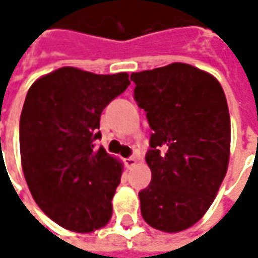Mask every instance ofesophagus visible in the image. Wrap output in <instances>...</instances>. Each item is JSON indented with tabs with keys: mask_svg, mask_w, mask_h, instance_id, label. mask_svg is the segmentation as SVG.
Returning <instances> with one entry per match:
<instances>
[{
	"mask_svg": "<svg viewBox=\"0 0 258 258\" xmlns=\"http://www.w3.org/2000/svg\"><path fill=\"white\" fill-rule=\"evenodd\" d=\"M124 163H125V167L127 168H133L134 166H137V159L135 157H128V159H125L124 160Z\"/></svg>",
	"mask_w": 258,
	"mask_h": 258,
	"instance_id": "esophagus-1",
	"label": "esophagus"
}]
</instances>
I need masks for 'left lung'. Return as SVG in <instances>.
<instances>
[{"instance_id": "left-lung-1", "label": "left lung", "mask_w": 258, "mask_h": 258, "mask_svg": "<svg viewBox=\"0 0 258 258\" xmlns=\"http://www.w3.org/2000/svg\"><path fill=\"white\" fill-rule=\"evenodd\" d=\"M131 80L153 130L146 155L152 181L140 192L141 213L155 229L181 232L205 216L227 174V98L214 76L179 62Z\"/></svg>"}]
</instances>
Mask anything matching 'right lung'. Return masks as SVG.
<instances>
[{
	"mask_svg": "<svg viewBox=\"0 0 258 258\" xmlns=\"http://www.w3.org/2000/svg\"><path fill=\"white\" fill-rule=\"evenodd\" d=\"M128 74L60 68L36 80L20 114V159L38 207L69 231L94 232L112 217L123 164L103 148L99 120Z\"/></svg>",
	"mask_w": 258,
	"mask_h": 258,
	"instance_id": "right-lung-1",
	"label": "right lung"
}]
</instances>
